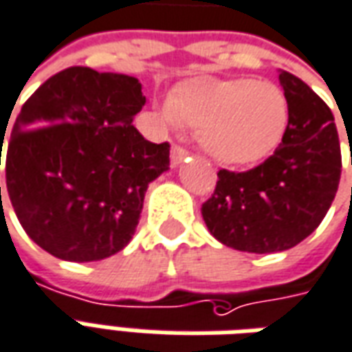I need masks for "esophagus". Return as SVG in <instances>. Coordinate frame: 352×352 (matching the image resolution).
<instances>
[{"mask_svg": "<svg viewBox=\"0 0 352 352\" xmlns=\"http://www.w3.org/2000/svg\"><path fill=\"white\" fill-rule=\"evenodd\" d=\"M188 158V152L181 148V146H171V168H177V166H181L184 160Z\"/></svg>", "mask_w": 352, "mask_h": 352, "instance_id": "34e87169", "label": "esophagus"}]
</instances>
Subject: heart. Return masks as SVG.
<instances>
[{"instance_id": "b5f03b06", "label": "heart", "mask_w": 352, "mask_h": 352, "mask_svg": "<svg viewBox=\"0 0 352 352\" xmlns=\"http://www.w3.org/2000/svg\"><path fill=\"white\" fill-rule=\"evenodd\" d=\"M160 116L169 127H196L200 146L217 164L250 166L278 148L289 108L282 87L269 80L200 78L179 85Z\"/></svg>"}]
</instances>
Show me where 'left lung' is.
<instances>
[{
	"mask_svg": "<svg viewBox=\"0 0 352 352\" xmlns=\"http://www.w3.org/2000/svg\"><path fill=\"white\" fill-rule=\"evenodd\" d=\"M289 124L274 154L234 173L221 169L201 217L221 244L248 253L284 252L313 234L336 198L341 148L328 104L294 74L280 72Z\"/></svg>",
	"mask_w": 352,
	"mask_h": 352,
	"instance_id": "1",
	"label": "left lung"
}]
</instances>
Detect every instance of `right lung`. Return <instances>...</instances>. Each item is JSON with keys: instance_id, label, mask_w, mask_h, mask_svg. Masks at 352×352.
Returning a JSON list of instances; mask_svg holds the SVG:
<instances>
[{"instance_id": "add662e5", "label": "right lung", "mask_w": 352, "mask_h": 352, "mask_svg": "<svg viewBox=\"0 0 352 352\" xmlns=\"http://www.w3.org/2000/svg\"><path fill=\"white\" fill-rule=\"evenodd\" d=\"M144 102L137 78L85 66L55 74L24 102L5 177L14 213L41 250L87 263L131 242L148 184L169 169L168 142L135 129Z\"/></svg>"}]
</instances>
